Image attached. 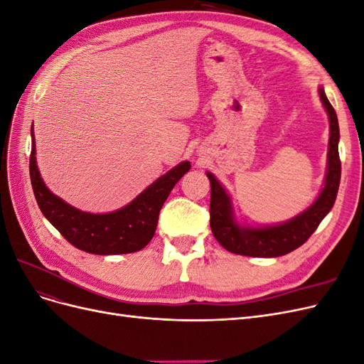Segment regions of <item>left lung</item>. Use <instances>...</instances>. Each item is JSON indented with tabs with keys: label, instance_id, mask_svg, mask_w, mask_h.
I'll use <instances>...</instances> for the list:
<instances>
[{
	"label": "left lung",
	"instance_id": "8db88e82",
	"mask_svg": "<svg viewBox=\"0 0 364 364\" xmlns=\"http://www.w3.org/2000/svg\"><path fill=\"white\" fill-rule=\"evenodd\" d=\"M321 100L328 112L329 118V147H328V171L325 186L318 194L317 200L290 222L278 226L266 228H240L232 214L230 199L211 173H208L209 183H211V203H209V225L215 240L226 250L245 257L258 258H274L290 253L291 250L302 246L305 241L313 235L317 226L321 225L323 217L331 211L336 202L341 162L338 156V121L334 107L329 103L325 91L318 90Z\"/></svg>",
	"mask_w": 364,
	"mask_h": 364
}]
</instances>
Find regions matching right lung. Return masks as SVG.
Wrapping results in <instances>:
<instances>
[{
	"label": "right lung",
	"instance_id": "add662e5",
	"mask_svg": "<svg viewBox=\"0 0 364 364\" xmlns=\"http://www.w3.org/2000/svg\"><path fill=\"white\" fill-rule=\"evenodd\" d=\"M31 129L30 179L42 214L70 243L94 255H119L144 249L155 235L159 211L170 191L191 168L188 161L153 182L134 202L109 214L83 213L54 196L41 179Z\"/></svg>",
	"mask_w": 364,
	"mask_h": 364
}]
</instances>
